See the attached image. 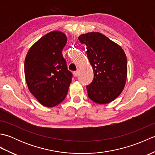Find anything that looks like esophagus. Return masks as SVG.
Listing matches in <instances>:
<instances>
[{
  "label": "esophagus",
  "mask_w": 155,
  "mask_h": 155,
  "mask_svg": "<svg viewBox=\"0 0 155 155\" xmlns=\"http://www.w3.org/2000/svg\"><path fill=\"white\" fill-rule=\"evenodd\" d=\"M73 74H74V76L75 77H78V71H74V72H73Z\"/></svg>",
  "instance_id": "esophagus-1"
}]
</instances>
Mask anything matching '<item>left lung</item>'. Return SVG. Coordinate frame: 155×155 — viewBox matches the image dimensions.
I'll use <instances>...</instances> for the list:
<instances>
[{"label": "left lung", "mask_w": 155, "mask_h": 155, "mask_svg": "<svg viewBox=\"0 0 155 155\" xmlns=\"http://www.w3.org/2000/svg\"><path fill=\"white\" fill-rule=\"evenodd\" d=\"M78 40L87 46V55L94 78L87 86L88 96L94 103L108 104L123 92L127 78V61L120 45L98 32L81 35Z\"/></svg>", "instance_id": "1"}]
</instances>
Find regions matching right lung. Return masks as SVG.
Returning <instances> with one entry per match:
<instances>
[{
  "mask_svg": "<svg viewBox=\"0 0 155 155\" xmlns=\"http://www.w3.org/2000/svg\"><path fill=\"white\" fill-rule=\"evenodd\" d=\"M67 42L63 32L44 35L29 49L25 60L28 88L41 104L53 107L67 96L72 80L62 51Z\"/></svg>",
  "mask_w": 155,
  "mask_h": 155,
  "instance_id": "obj_1",
  "label": "right lung"
}]
</instances>
